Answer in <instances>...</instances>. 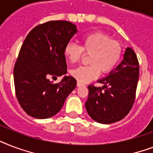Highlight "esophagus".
<instances>
[{
	"mask_svg": "<svg viewBox=\"0 0 153 153\" xmlns=\"http://www.w3.org/2000/svg\"><path fill=\"white\" fill-rule=\"evenodd\" d=\"M83 86V84L81 83V82H77V86H78V87H80V86Z\"/></svg>",
	"mask_w": 153,
	"mask_h": 153,
	"instance_id": "1",
	"label": "esophagus"
}]
</instances>
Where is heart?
Instances as JSON below:
<instances>
[{
	"mask_svg": "<svg viewBox=\"0 0 153 153\" xmlns=\"http://www.w3.org/2000/svg\"><path fill=\"white\" fill-rule=\"evenodd\" d=\"M85 54L88 57V66H82L71 70V74L81 83H86L96 79L102 73L111 71L122 54L121 44L112 39L108 35L100 32H92L82 38V47L68 43L64 48V55L69 62L75 63Z\"/></svg>",
	"mask_w": 153,
	"mask_h": 153,
	"instance_id": "1",
	"label": "heart"
}]
</instances>
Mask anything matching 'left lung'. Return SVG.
Here are the masks:
<instances>
[{
    "instance_id": "obj_1",
    "label": "left lung",
    "mask_w": 153,
    "mask_h": 153,
    "mask_svg": "<svg viewBox=\"0 0 153 153\" xmlns=\"http://www.w3.org/2000/svg\"><path fill=\"white\" fill-rule=\"evenodd\" d=\"M139 79V62L131 48L125 51L123 60L98 82L102 87L90 85L86 109L94 121L111 124L121 121L130 111L135 101ZM104 89V91H102Z\"/></svg>"
}]
</instances>
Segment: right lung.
<instances>
[{
    "label": "right lung",
    "mask_w": 153,
    "mask_h": 153,
    "mask_svg": "<svg viewBox=\"0 0 153 153\" xmlns=\"http://www.w3.org/2000/svg\"><path fill=\"white\" fill-rule=\"evenodd\" d=\"M78 30L65 20L39 25L28 33L15 63L16 95L20 106L35 118L51 117L62 109L76 87V79L67 76L64 48ZM64 75L59 84L50 77Z\"/></svg>",
    "instance_id": "right-lung-1"
}]
</instances>
